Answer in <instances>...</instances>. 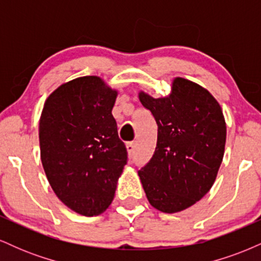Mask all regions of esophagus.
I'll return each instance as SVG.
<instances>
[{
	"label": "esophagus",
	"mask_w": 261,
	"mask_h": 261,
	"mask_svg": "<svg viewBox=\"0 0 261 261\" xmlns=\"http://www.w3.org/2000/svg\"><path fill=\"white\" fill-rule=\"evenodd\" d=\"M126 149L128 152V155H130V157H133L134 153H135V145H134V143L133 142L126 143Z\"/></svg>",
	"instance_id": "1"
}]
</instances>
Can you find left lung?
<instances>
[{"label":"left lung","mask_w":261,"mask_h":261,"mask_svg":"<svg viewBox=\"0 0 261 261\" xmlns=\"http://www.w3.org/2000/svg\"><path fill=\"white\" fill-rule=\"evenodd\" d=\"M140 101L158 126L154 153L139 170L153 207L173 214L190 207L208 193L226 145V122L220 104L196 83L174 80L167 98L140 93Z\"/></svg>","instance_id":"left-lung-1"}]
</instances>
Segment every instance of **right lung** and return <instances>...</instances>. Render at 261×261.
Masks as SVG:
<instances>
[{
	"mask_svg": "<svg viewBox=\"0 0 261 261\" xmlns=\"http://www.w3.org/2000/svg\"><path fill=\"white\" fill-rule=\"evenodd\" d=\"M116 94L99 77H80L53 92L41 113L45 174L56 196L83 216L109 207L127 163L112 114Z\"/></svg>",
	"mask_w": 261,
	"mask_h": 261,
	"instance_id": "1",
	"label": "right lung"
}]
</instances>
